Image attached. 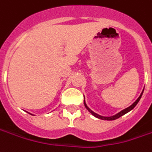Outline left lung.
I'll return each instance as SVG.
<instances>
[{
    "mask_svg": "<svg viewBox=\"0 0 152 152\" xmlns=\"http://www.w3.org/2000/svg\"><path fill=\"white\" fill-rule=\"evenodd\" d=\"M143 91H144V90H143ZM143 91H142V92H141V94L140 95V96L137 98V101L134 102L132 106H130L129 107H127V108L124 109L123 111H120L119 113H117V114L115 115H112V116H108V117H106V116H102V115H98V114H96V113H95V112H93V111L90 109L88 106H86V104L85 103V101H84V105H85V106H86V109H87V110H88V111H89L90 112H91V114L94 115V116H96V117H97V118H99V119H102V120H106V121H113V120L117 119V118H119V117H121V116H122V115H125V114H126V113H127V112H129L130 111H132L133 108L137 106V103H138V102H139V101H140V99L141 98V96H142V94H143Z\"/></svg>",
    "mask_w": 152,
    "mask_h": 152,
    "instance_id": "left-lung-1",
    "label": "left lung"
}]
</instances>
